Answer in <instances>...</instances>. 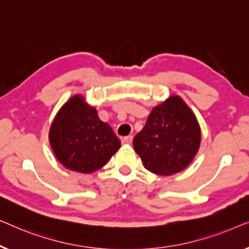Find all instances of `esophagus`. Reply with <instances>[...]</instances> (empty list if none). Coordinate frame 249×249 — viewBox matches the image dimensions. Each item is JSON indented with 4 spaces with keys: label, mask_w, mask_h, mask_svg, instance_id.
I'll return each mask as SVG.
<instances>
[{
    "label": "esophagus",
    "mask_w": 249,
    "mask_h": 249,
    "mask_svg": "<svg viewBox=\"0 0 249 249\" xmlns=\"http://www.w3.org/2000/svg\"><path fill=\"white\" fill-rule=\"evenodd\" d=\"M131 142H132V136L131 135L125 136V137H124V138L121 139V142H122V144H124V145L131 144Z\"/></svg>",
    "instance_id": "esophagus-1"
}]
</instances>
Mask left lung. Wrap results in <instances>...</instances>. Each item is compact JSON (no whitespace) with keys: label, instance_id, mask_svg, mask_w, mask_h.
<instances>
[{"label":"left lung","instance_id":"1","mask_svg":"<svg viewBox=\"0 0 249 249\" xmlns=\"http://www.w3.org/2000/svg\"><path fill=\"white\" fill-rule=\"evenodd\" d=\"M132 142L146 169L156 175L171 176L182 171L195 158L200 128L188 105L173 95L153 108Z\"/></svg>","mask_w":249,"mask_h":249}]
</instances>
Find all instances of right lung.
I'll return each instance as SVG.
<instances>
[{"label":"right lung","instance_id":"right-lung-1","mask_svg":"<svg viewBox=\"0 0 249 249\" xmlns=\"http://www.w3.org/2000/svg\"><path fill=\"white\" fill-rule=\"evenodd\" d=\"M49 138L61 164L81 173L101 169L121 146L112 128L81 95H74L60 108Z\"/></svg>","mask_w":249,"mask_h":249}]
</instances>
